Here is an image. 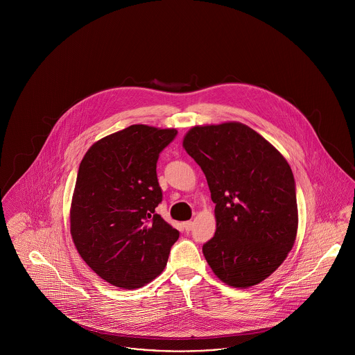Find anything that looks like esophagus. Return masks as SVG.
<instances>
[{
	"label": "esophagus",
	"mask_w": 355,
	"mask_h": 355,
	"mask_svg": "<svg viewBox=\"0 0 355 355\" xmlns=\"http://www.w3.org/2000/svg\"><path fill=\"white\" fill-rule=\"evenodd\" d=\"M184 227H185L186 232H190L191 227H193V222L191 220H186V222H184Z\"/></svg>",
	"instance_id": "1"
}]
</instances>
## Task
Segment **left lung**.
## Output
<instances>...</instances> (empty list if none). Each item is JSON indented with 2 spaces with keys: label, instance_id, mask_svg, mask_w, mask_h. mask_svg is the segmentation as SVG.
<instances>
[{
  "label": "left lung",
  "instance_id": "8db88e82",
  "mask_svg": "<svg viewBox=\"0 0 355 355\" xmlns=\"http://www.w3.org/2000/svg\"><path fill=\"white\" fill-rule=\"evenodd\" d=\"M216 203L217 230L203 245L229 286L261 284L286 259L298 230L293 171L268 139L241 122L193 126L182 141Z\"/></svg>",
  "mask_w": 355,
  "mask_h": 355
}]
</instances>
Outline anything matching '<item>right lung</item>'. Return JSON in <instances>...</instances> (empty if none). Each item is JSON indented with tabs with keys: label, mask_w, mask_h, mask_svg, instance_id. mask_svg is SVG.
Segmentation results:
<instances>
[{
	"label": "right lung",
	"mask_w": 355,
	"mask_h": 355,
	"mask_svg": "<svg viewBox=\"0 0 355 355\" xmlns=\"http://www.w3.org/2000/svg\"><path fill=\"white\" fill-rule=\"evenodd\" d=\"M175 129L132 125L94 142L80 164L70 234L86 265L121 288L152 282L180 233L155 207L162 201L158 155Z\"/></svg>",
	"instance_id": "1"
}]
</instances>
